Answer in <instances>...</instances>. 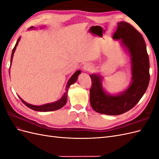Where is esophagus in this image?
Instances as JSON below:
<instances>
[{"instance_id": "esophagus-1", "label": "esophagus", "mask_w": 159, "mask_h": 159, "mask_svg": "<svg viewBox=\"0 0 159 159\" xmlns=\"http://www.w3.org/2000/svg\"><path fill=\"white\" fill-rule=\"evenodd\" d=\"M83 69L85 71H89L91 70V65L90 63H85Z\"/></svg>"}]
</instances>
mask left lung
Instances as JSON below:
<instances>
[{
    "mask_svg": "<svg viewBox=\"0 0 159 159\" xmlns=\"http://www.w3.org/2000/svg\"><path fill=\"white\" fill-rule=\"evenodd\" d=\"M113 38L120 40L129 56L132 75L131 84L121 92L109 94L103 87L102 75L91 74L92 85L90 89V104L96 112L118 115L134 107L146 92L150 80V66L144 38L130 24L123 21L118 22Z\"/></svg>",
    "mask_w": 159,
    "mask_h": 159,
    "instance_id": "left-lung-1",
    "label": "left lung"
}]
</instances>
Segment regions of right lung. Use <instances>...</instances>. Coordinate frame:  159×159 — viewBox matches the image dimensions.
Returning a JSON list of instances; mask_svg holds the SVG:
<instances>
[{
  "mask_svg": "<svg viewBox=\"0 0 159 159\" xmlns=\"http://www.w3.org/2000/svg\"><path fill=\"white\" fill-rule=\"evenodd\" d=\"M34 27L31 26L30 28H28V30H31V29H34ZM20 37L18 38V39L16 43L15 46L12 50V55H11V64H12V57L14 56V53L16 50V46L18 44V42L20 41ZM81 74V70H77L75 73L71 75V78H70V80H68V83H67L66 87V91L65 93H64V95H62V97L56 101V102H52V103H46L44 105H34L30 103H28L26 102H25L22 99H21L20 97H19L22 101V102L25 104L26 106H27L28 107H29L30 109L36 111H42V112H47V111H56L57 109H60V108H61L63 106L66 105V102H67V98H68V89L70 88V86L72 84H74L75 81L78 80V75Z\"/></svg>",
  "mask_w": 159,
  "mask_h": 159,
  "instance_id": "obj_1",
  "label": "right lung"
}]
</instances>
